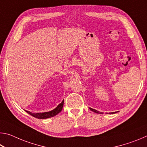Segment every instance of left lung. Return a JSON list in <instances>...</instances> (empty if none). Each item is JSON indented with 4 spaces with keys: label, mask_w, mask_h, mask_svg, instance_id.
Masks as SVG:
<instances>
[{
    "label": "left lung",
    "mask_w": 147,
    "mask_h": 147,
    "mask_svg": "<svg viewBox=\"0 0 147 147\" xmlns=\"http://www.w3.org/2000/svg\"><path fill=\"white\" fill-rule=\"evenodd\" d=\"M89 109H90L92 111H93V112H94V113H99V114H103V112H100V111L96 110V109H93L91 108H89ZM117 112H118V111H115V112H111V113H109V114H113V113H116ZM106 114H108V113H106Z\"/></svg>",
    "instance_id": "1"
}]
</instances>
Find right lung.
I'll return each instance as SVG.
<instances>
[{
	"instance_id": "right-lung-1",
	"label": "right lung",
	"mask_w": 147,
	"mask_h": 147,
	"mask_svg": "<svg viewBox=\"0 0 147 147\" xmlns=\"http://www.w3.org/2000/svg\"><path fill=\"white\" fill-rule=\"evenodd\" d=\"M63 103H64V100L59 104V105L56 107V108H54L53 110L48 111V112H43V113H32L30 112V111H27V110H24L26 112L28 113L30 115H31L32 116L34 117L38 118L39 119H48V118H51L53 117L54 116H56L57 114H58L60 111L62 110V108H63Z\"/></svg>"
}]
</instances>
